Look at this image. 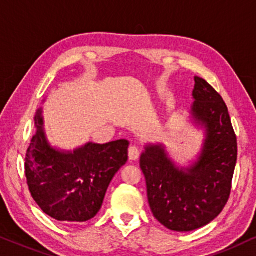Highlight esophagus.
I'll use <instances>...</instances> for the list:
<instances>
[{
    "label": "esophagus",
    "instance_id": "34e87169",
    "mask_svg": "<svg viewBox=\"0 0 256 256\" xmlns=\"http://www.w3.org/2000/svg\"><path fill=\"white\" fill-rule=\"evenodd\" d=\"M139 154H140V152H139L137 146H130L128 148V159L137 160L139 158Z\"/></svg>",
    "mask_w": 256,
    "mask_h": 256
}]
</instances>
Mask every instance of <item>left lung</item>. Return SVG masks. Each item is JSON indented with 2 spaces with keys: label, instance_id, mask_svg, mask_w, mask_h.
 <instances>
[{
  "label": "left lung",
  "instance_id": "left-lung-1",
  "mask_svg": "<svg viewBox=\"0 0 256 256\" xmlns=\"http://www.w3.org/2000/svg\"><path fill=\"white\" fill-rule=\"evenodd\" d=\"M194 82L190 119L205 137L196 160L176 165L162 142L146 144L140 156L153 216L176 232L198 230L219 216L230 198L238 158L224 100L205 80L196 76Z\"/></svg>",
  "mask_w": 256,
  "mask_h": 256
}]
</instances>
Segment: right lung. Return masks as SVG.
I'll return each mask as SVG.
<instances>
[{"mask_svg": "<svg viewBox=\"0 0 256 256\" xmlns=\"http://www.w3.org/2000/svg\"><path fill=\"white\" fill-rule=\"evenodd\" d=\"M36 134L26 156V176L37 205L62 222H84L96 216L116 173L128 162L126 139L88 142L69 151L50 144L43 108L35 116Z\"/></svg>", "mask_w": 256, "mask_h": 256, "instance_id": "right-lung-1", "label": "right lung"}]
</instances>
